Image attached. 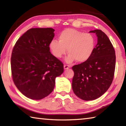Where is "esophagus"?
<instances>
[{"mask_svg":"<svg viewBox=\"0 0 126 126\" xmlns=\"http://www.w3.org/2000/svg\"><path fill=\"white\" fill-rule=\"evenodd\" d=\"M70 68L69 65H64V69H69V68Z\"/></svg>","mask_w":126,"mask_h":126,"instance_id":"esophagus-1","label":"esophagus"}]
</instances>
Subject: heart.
I'll list each match as a JSON object with an SVG mask.
<instances>
[{"label": "heart", "instance_id": "heart-1", "mask_svg": "<svg viewBox=\"0 0 126 126\" xmlns=\"http://www.w3.org/2000/svg\"><path fill=\"white\" fill-rule=\"evenodd\" d=\"M95 38L90 33H84L69 28L64 30L59 35V40L53 39L50 43L52 54L57 58H61L66 54L69 55L65 61L71 63L76 60L84 62L90 58L94 50Z\"/></svg>", "mask_w": 126, "mask_h": 126}]
</instances>
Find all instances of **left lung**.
I'll list each match as a JSON object with an SVG mask.
<instances>
[{"label": "left lung", "instance_id": "obj_1", "mask_svg": "<svg viewBox=\"0 0 126 126\" xmlns=\"http://www.w3.org/2000/svg\"><path fill=\"white\" fill-rule=\"evenodd\" d=\"M95 33L97 44L90 58L72 67L74 76L72 89L79 98L91 101L98 98L108 90L113 79L116 54L109 38L101 30Z\"/></svg>", "mask_w": 126, "mask_h": 126}]
</instances>
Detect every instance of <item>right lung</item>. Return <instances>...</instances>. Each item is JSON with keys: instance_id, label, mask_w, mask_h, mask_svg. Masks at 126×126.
Instances as JSON below:
<instances>
[{"instance_id": "right-lung-1", "label": "right lung", "mask_w": 126, "mask_h": 126, "mask_svg": "<svg viewBox=\"0 0 126 126\" xmlns=\"http://www.w3.org/2000/svg\"><path fill=\"white\" fill-rule=\"evenodd\" d=\"M54 32L51 28L30 29L13 49V80L19 91L30 99L48 96L54 89L55 78L63 72V64L50 52Z\"/></svg>"}]
</instances>
